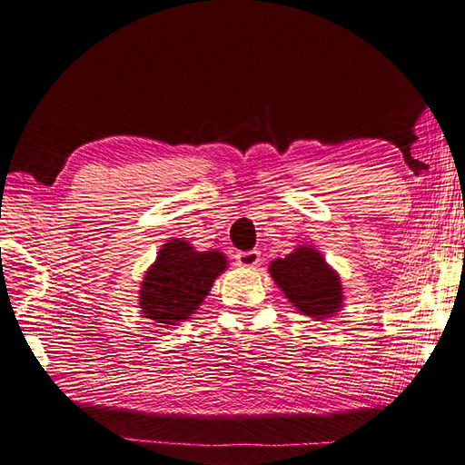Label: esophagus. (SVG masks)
<instances>
[{
	"label": "esophagus",
	"instance_id": "1",
	"mask_svg": "<svg viewBox=\"0 0 465 465\" xmlns=\"http://www.w3.org/2000/svg\"><path fill=\"white\" fill-rule=\"evenodd\" d=\"M262 262V253L259 251H241L237 253V265L239 267H255Z\"/></svg>",
	"mask_w": 465,
	"mask_h": 465
}]
</instances>
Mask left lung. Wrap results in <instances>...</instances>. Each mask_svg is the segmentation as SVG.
I'll list each match as a JSON object with an SVG mask.
<instances>
[{"instance_id":"left-lung-1","label":"left lung","mask_w":465,"mask_h":465,"mask_svg":"<svg viewBox=\"0 0 465 465\" xmlns=\"http://www.w3.org/2000/svg\"><path fill=\"white\" fill-rule=\"evenodd\" d=\"M270 275L288 302L314 321H327L343 308V282L312 245H300L283 259H273Z\"/></svg>"}]
</instances>
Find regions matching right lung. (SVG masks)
<instances>
[{"instance_id":"obj_1","label":"right lung","mask_w":465,"mask_h":465,"mask_svg":"<svg viewBox=\"0 0 465 465\" xmlns=\"http://www.w3.org/2000/svg\"><path fill=\"white\" fill-rule=\"evenodd\" d=\"M228 259L216 249L195 251L190 242L169 239L144 272L138 308L157 327H177L198 311Z\"/></svg>"}]
</instances>
